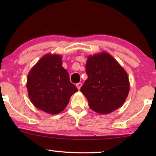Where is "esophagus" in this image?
I'll return each instance as SVG.
<instances>
[{
  "instance_id": "obj_1",
  "label": "esophagus",
  "mask_w": 156,
  "mask_h": 156,
  "mask_svg": "<svg viewBox=\"0 0 156 156\" xmlns=\"http://www.w3.org/2000/svg\"><path fill=\"white\" fill-rule=\"evenodd\" d=\"M76 87H77V89H78V90H80V89H81V87H82V83H77V84H76Z\"/></svg>"
}]
</instances>
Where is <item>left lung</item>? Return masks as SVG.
<instances>
[{
    "mask_svg": "<svg viewBox=\"0 0 156 156\" xmlns=\"http://www.w3.org/2000/svg\"><path fill=\"white\" fill-rule=\"evenodd\" d=\"M86 72L88 78L80 91L91 109L107 114L123 105L129 92V76L112 55L105 52L89 55Z\"/></svg>",
    "mask_w": 156,
    "mask_h": 156,
    "instance_id": "1",
    "label": "left lung"
}]
</instances>
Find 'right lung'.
<instances>
[{
	"label": "right lung",
	"mask_w": 156,
	"mask_h": 156,
	"mask_svg": "<svg viewBox=\"0 0 156 156\" xmlns=\"http://www.w3.org/2000/svg\"><path fill=\"white\" fill-rule=\"evenodd\" d=\"M59 55L47 54L27 74L26 87L29 99L38 109L50 114L62 112L77 88L70 82Z\"/></svg>",
	"instance_id": "1"
}]
</instances>
